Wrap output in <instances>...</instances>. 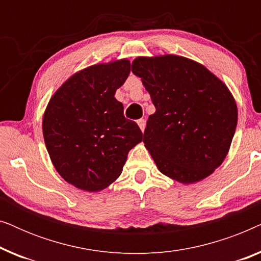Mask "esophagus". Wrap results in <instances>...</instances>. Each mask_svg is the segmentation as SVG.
I'll list each match as a JSON object with an SVG mask.
<instances>
[{
	"mask_svg": "<svg viewBox=\"0 0 261 261\" xmlns=\"http://www.w3.org/2000/svg\"><path fill=\"white\" fill-rule=\"evenodd\" d=\"M138 126L140 127V129L144 132L145 130V126H146V122H145V120H142V119H140V120H138Z\"/></svg>",
	"mask_w": 261,
	"mask_h": 261,
	"instance_id": "34e87169",
	"label": "esophagus"
}]
</instances>
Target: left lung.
I'll return each instance as SVG.
<instances>
[{
	"label": "left lung",
	"instance_id": "left-lung-1",
	"mask_svg": "<svg viewBox=\"0 0 261 261\" xmlns=\"http://www.w3.org/2000/svg\"><path fill=\"white\" fill-rule=\"evenodd\" d=\"M132 72L155 107L144 142L160 172L183 184L210 176L237 129V103L227 85L202 64L173 55L138 57Z\"/></svg>",
	"mask_w": 261,
	"mask_h": 261
}]
</instances>
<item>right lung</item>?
<instances>
[{
  "label": "right lung",
  "mask_w": 261,
  "mask_h": 261,
  "mask_svg": "<svg viewBox=\"0 0 261 261\" xmlns=\"http://www.w3.org/2000/svg\"><path fill=\"white\" fill-rule=\"evenodd\" d=\"M130 72L128 59L78 71L46 107L42 134L53 166L85 191L109 187L122 172L128 152L142 141L140 128L123 115L115 92Z\"/></svg>",
  "instance_id": "add662e5"
}]
</instances>
